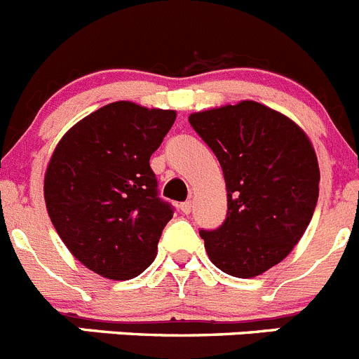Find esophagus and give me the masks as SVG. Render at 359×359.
<instances>
[{"label":"esophagus","instance_id":"obj_1","mask_svg":"<svg viewBox=\"0 0 359 359\" xmlns=\"http://www.w3.org/2000/svg\"><path fill=\"white\" fill-rule=\"evenodd\" d=\"M180 210H182V212L185 213V215H189V213L192 212V201L182 203V205H180Z\"/></svg>","mask_w":359,"mask_h":359}]
</instances>
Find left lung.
I'll return each mask as SVG.
<instances>
[{"instance_id": "8db88e82", "label": "left lung", "mask_w": 359, "mask_h": 359, "mask_svg": "<svg viewBox=\"0 0 359 359\" xmlns=\"http://www.w3.org/2000/svg\"><path fill=\"white\" fill-rule=\"evenodd\" d=\"M190 124L215 153L228 190V215L201 229L215 267L255 278L287 258L306 231L318 199L317 154L287 115L256 101L190 114Z\"/></svg>"}]
</instances>
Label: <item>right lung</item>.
<instances>
[{"mask_svg":"<svg viewBox=\"0 0 359 359\" xmlns=\"http://www.w3.org/2000/svg\"><path fill=\"white\" fill-rule=\"evenodd\" d=\"M174 121V110L115 101L74 124L53 151L49 219L71 255L103 278L126 281L156 258L172 208L158 197L149 158Z\"/></svg>","mask_w":359,"mask_h":359,"instance_id":"obj_1","label":"right lung"}]
</instances>
